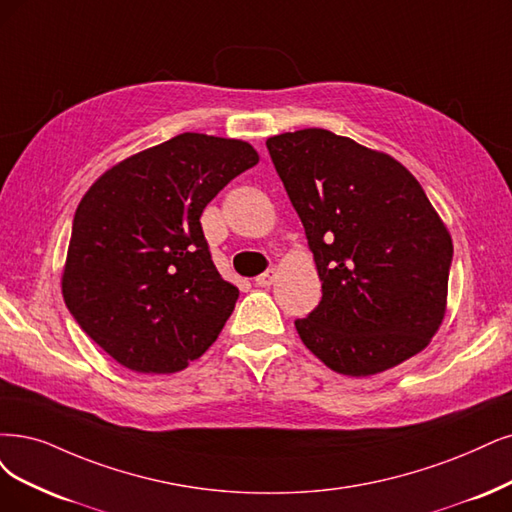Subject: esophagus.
Masks as SVG:
<instances>
[{
  "instance_id": "esophagus-1",
  "label": "esophagus",
  "mask_w": 512,
  "mask_h": 512,
  "mask_svg": "<svg viewBox=\"0 0 512 512\" xmlns=\"http://www.w3.org/2000/svg\"><path fill=\"white\" fill-rule=\"evenodd\" d=\"M274 280H276V270H268V272H263L255 278V285L257 287H270Z\"/></svg>"
}]
</instances>
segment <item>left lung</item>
<instances>
[{"instance_id":"8db88e82","label":"left lung","mask_w":512,"mask_h":512,"mask_svg":"<svg viewBox=\"0 0 512 512\" xmlns=\"http://www.w3.org/2000/svg\"><path fill=\"white\" fill-rule=\"evenodd\" d=\"M266 145L323 282L320 304L295 320L301 342L352 377L422 352L445 318L453 244L418 179L325 128Z\"/></svg>"}]
</instances>
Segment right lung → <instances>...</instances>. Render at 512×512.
Here are the masks:
<instances>
[{
    "label": "right lung",
    "mask_w": 512,
    "mask_h": 512,
    "mask_svg": "<svg viewBox=\"0 0 512 512\" xmlns=\"http://www.w3.org/2000/svg\"><path fill=\"white\" fill-rule=\"evenodd\" d=\"M259 162L251 143L183 132L130 156L90 185L73 217L63 299L82 331L137 373L200 358L234 312L200 215Z\"/></svg>",
    "instance_id": "1"
}]
</instances>
